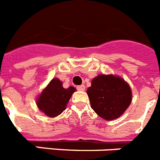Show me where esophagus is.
I'll return each mask as SVG.
<instances>
[{"instance_id": "esophagus-1", "label": "esophagus", "mask_w": 160, "mask_h": 160, "mask_svg": "<svg viewBox=\"0 0 160 160\" xmlns=\"http://www.w3.org/2000/svg\"><path fill=\"white\" fill-rule=\"evenodd\" d=\"M77 89H78V90H79V91H84L85 89H86V87H85L84 85H81V86H78V87H77Z\"/></svg>"}]
</instances>
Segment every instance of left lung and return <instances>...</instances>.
<instances>
[{
    "mask_svg": "<svg viewBox=\"0 0 160 160\" xmlns=\"http://www.w3.org/2000/svg\"><path fill=\"white\" fill-rule=\"evenodd\" d=\"M87 94L90 107L103 119H116L131 105L132 92L122 78L114 74H98L91 81Z\"/></svg>",
    "mask_w": 160,
    "mask_h": 160,
    "instance_id": "obj_1",
    "label": "left lung"
}]
</instances>
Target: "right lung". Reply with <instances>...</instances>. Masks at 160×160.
<instances>
[{"label":"right lung","instance_id":"right-lung-1","mask_svg":"<svg viewBox=\"0 0 160 160\" xmlns=\"http://www.w3.org/2000/svg\"><path fill=\"white\" fill-rule=\"evenodd\" d=\"M75 91L76 88L73 87L65 89L62 82L54 78L37 98L36 104L41 112L54 118L66 110L67 103Z\"/></svg>","mask_w":160,"mask_h":160}]
</instances>
